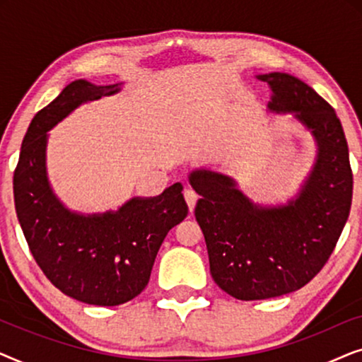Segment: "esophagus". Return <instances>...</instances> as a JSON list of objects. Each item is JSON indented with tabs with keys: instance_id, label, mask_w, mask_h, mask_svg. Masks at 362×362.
<instances>
[{
	"instance_id": "34e87169",
	"label": "esophagus",
	"mask_w": 362,
	"mask_h": 362,
	"mask_svg": "<svg viewBox=\"0 0 362 362\" xmlns=\"http://www.w3.org/2000/svg\"><path fill=\"white\" fill-rule=\"evenodd\" d=\"M185 199L187 202V206H189V211L194 209L196 202H197V194L194 189H191V187H187V189H185Z\"/></svg>"
}]
</instances>
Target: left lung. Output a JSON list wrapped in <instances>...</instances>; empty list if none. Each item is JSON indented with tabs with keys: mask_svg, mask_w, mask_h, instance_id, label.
Segmentation results:
<instances>
[{
	"mask_svg": "<svg viewBox=\"0 0 362 362\" xmlns=\"http://www.w3.org/2000/svg\"><path fill=\"white\" fill-rule=\"evenodd\" d=\"M257 78L272 92L269 112L291 115L310 132L316 158L296 196L274 206L249 199L234 177L206 168L191 171L212 279L244 301L275 298L308 284L334 250L353 201L348 143L333 107L290 74Z\"/></svg>",
	"mask_w": 362,
	"mask_h": 362,
	"instance_id": "left-lung-1",
	"label": "left lung"
}]
</instances>
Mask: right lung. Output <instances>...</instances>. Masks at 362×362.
I'll return each instance as SVG.
<instances>
[{
    "label": "right lung",
    "instance_id": "add662e5",
    "mask_svg": "<svg viewBox=\"0 0 362 362\" xmlns=\"http://www.w3.org/2000/svg\"><path fill=\"white\" fill-rule=\"evenodd\" d=\"M122 90L78 78L36 113L14 171V206L29 250L64 295L87 305L115 306L140 295L168 232L187 216L182 185L155 197H132L117 211H71L47 177L49 130L82 103Z\"/></svg>",
    "mask_w": 362,
    "mask_h": 362
}]
</instances>
